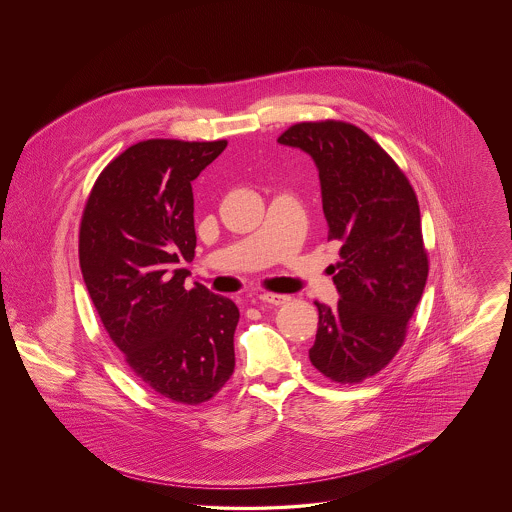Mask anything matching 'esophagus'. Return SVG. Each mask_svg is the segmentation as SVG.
Here are the masks:
<instances>
[{"label":"esophagus","instance_id":"esophagus-1","mask_svg":"<svg viewBox=\"0 0 512 512\" xmlns=\"http://www.w3.org/2000/svg\"><path fill=\"white\" fill-rule=\"evenodd\" d=\"M254 301L270 303V305H284L286 301H290V297H288V295H282V293H260Z\"/></svg>","mask_w":512,"mask_h":512}]
</instances>
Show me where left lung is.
I'll return each mask as SVG.
<instances>
[{
	"label": "left lung",
	"instance_id": "1",
	"mask_svg": "<svg viewBox=\"0 0 512 512\" xmlns=\"http://www.w3.org/2000/svg\"><path fill=\"white\" fill-rule=\"evenodd\" d=\"M278 142L315 161L327 238L341 242V262L331 266L341 299L335 307L315 301L309 361L333 382H363L394 359L426 288L416 193L394 159L353 124L301 122Z\"/></svg>",
	"mask_w": 512,
	"mask_h": 512
}]
</instances>
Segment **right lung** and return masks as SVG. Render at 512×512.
<instances>
[{"label": "right lung", "instance_id": "right-lung-1", "mask_svg": "<svg viewBox=\"0 0 512 512\" xmlns=\"http://www.w3.org/2000/svg\"><path fill=\"white\" fill-rule=\"evenodd\" d=\"M224 147H128L98 175L80 222V270L104 329L140 380L181 404L211 400L234 372L238 307L203 286L185 290L181 268L197 246L191 181Z\"/></svg>", "mask_w": 512, "mask_h": 512}]
</instances>
